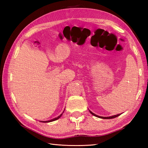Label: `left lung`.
Here are the masks:
<instances>
[{
    "instance_id": "obj_1",
    "label": "left lung",
    "mask_w": 148,
    "mask_h": 148,
    "mask_svg": "<svg viewBox=\"0 0 148 148\" xmlns=\"http://www.w3.org/2000/svg\"><path fill=\"white\" fill-rule=\"evenodd\" d=\"M90 113H91V114H92V115L96 116V117H97V118H102V119H112V118H116V117H118V116L120 115V114H116V115L112 116H110V117H102V116H97V115L95 114H94V113H93L92 112H91L90 111Z\"/></svg>"
}]
</instances>
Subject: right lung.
Masks as SVG:
<instances>
[{
	"instance_id": "right-lung-1",
	"label": "right lung",
	"mask_w": 148,
	"mask_h": 148,
	"mask_svg": "<svg viewBox=\"0 0 148 148\" xmlns=\"http://www.w3.org/2000/svg\"><path fill=\"white\" fill-rule=\"evenodd\" d=\"M62 114H60V115L59 116H58L57 118H54V119H51V120H49V121H41V122H44V123H47V122H51V121H55V120H56V119H59L60 118L61 116H62Z\"/></svg>"
}]
</instances>
